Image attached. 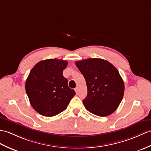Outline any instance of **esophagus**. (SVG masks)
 Instances as JSON below:
<instances>
[{
  "mask_svg": "<svg viewBox=\"0 0 151 151\" xmlns=\"http://www.w3.org/2000/svg\"><path fill=\"white\" fill-rule=\"evenodd\" d=\"M75 92H76V93L77 94L78 93V87H76V88L75 89Z\"/></svg>",
  "mask_w": 151,
  "mask_h": 151,
  "instance_id": "1",
  "label": "esophagus"
}]
</instances>
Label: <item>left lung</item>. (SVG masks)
I'll list each match as a JSON object with an SVG mask.
<instances>
[{"label": "left lung", "mask_w": 151, "mask_h": 151, "mask_svg": "<svg viewBox=\"0 0 151 151\" xmlns=\"http://www.w3.org/2000/svg\"><path fill=\"white\" fill-rule=\"evenodd\" d=\"M75 64L86 79L87 95L83 104L86 109L99 116L114 113L124 94V82L117 69L101 58L82 60Z\"/></svg>", "instance_id": "8db88e82"}]
</instances>
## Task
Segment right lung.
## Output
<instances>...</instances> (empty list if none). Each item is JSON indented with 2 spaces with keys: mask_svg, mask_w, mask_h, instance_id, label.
Listing matches in <instances>:
<instances>
[{
  "mask_svg": "<svg viewBox=\"0 0 151 151\" xmlns=\"http://www.w3.org/2000/svg\"><path fill=\"white\" fill-rule=\"evenodd\" d=\"M67 65L64 60L47 59L38 62L31 70L26 91L31 106L40 114L51 117L62 113L75 95L62 75Z\"/></svg>",
  "mask_w": 151,
  "mask_h": 151,
  "instance_id": "add662e5",
  "label": "right lung"
}]
</instances>
